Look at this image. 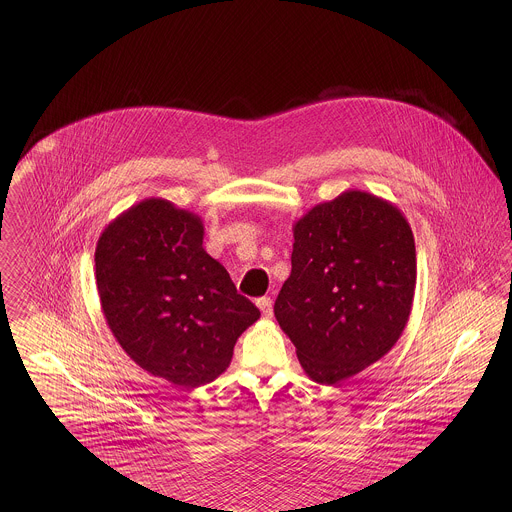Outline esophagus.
<instances>
[{
  "instance_id": "34e87169",
  "label": "esophagus",
  "mask_w": 512,
  "mask_h": 512,
  "mask_svg": "<svg viewBox=\"0 0 512 512\" xmlns=\"http://www.w3.org/2000/svg\"><path fill=\"white\" fill-rule=\"evenodd\" d=\"M257 307L261 309L263 317H272V301H270V297H261V299H257Z\"/></svg>"
}]
</instances>
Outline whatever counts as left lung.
I'll list each match as a JSON object with an SVG mask.
<instances>
[{
	"label": "left lung",
	"instance_id": "obj_1",
	"mask_svg": "<svg viewBox=\"0 0 512 512\" xmlns=\"http://www.w3.org/2000/svg\"><path fill=\"white\" fill-rule=\"evenodd\" d=\"M416 249L401 209L345 190L293 222L292 272L274 317L299 365L334 386L380 361L413 309Z\"/></svg>",
	"mask_w": 512,
	"mask_h": 512
}]
</instances>
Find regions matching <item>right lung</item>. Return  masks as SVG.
Wrapping results in <instances>:
<instances>
[{"label": "right lung", "mask_w": 512, "mask_h": 512, "mask_svg": "<svg viewBox=\"0 0 512 512\" xmlns=\"http://www.w3.org/2000/svg\"><path fill=\"white\" fill-rule=\"evenodd\" d=\"M203 220L147 197L111 220L96 245L105 322L124 353L155 378L197 388L228 368L259 309L203 249Z\"/></svg>", "instance_id": "right-lung-1"}]
</instances>
